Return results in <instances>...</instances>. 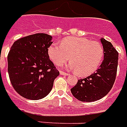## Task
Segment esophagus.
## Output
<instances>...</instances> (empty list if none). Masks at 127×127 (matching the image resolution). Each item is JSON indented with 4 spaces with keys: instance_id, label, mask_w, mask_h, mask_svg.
<instances>
[{
    "instance_id": "1",
    "label": "esophagus",
    "mask_w": 127,
    "mask_h": 127,
    "mask_svg": "<svg viewBox=\"0 0 127 127\" xmlns=\"http://www.w3.org/2000/svg\"><path fill=\"white\" fill-rule=\"evenodd\" d=\"M60 74L61 75H64V76H67V75H69V73H65V72L64 71H60Z\"/></svg>"
}]
</instances>
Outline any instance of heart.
Masks as SVG:
<instances>
[{
    "instance_id": "1",
    "label": "heart",
    "mask_w": 127,
    "mask_h": 127,
    "mask_svg": "<svg viewBox=\"0 0 127 127\" xmlns=\"http://www.w3.org/2000/svg\"><path fill=\"white\" fill-rule=\"evenodd\" d=\"M48 54L53 63L61 65L71 58L65 67L76 71L79 76L86 77L93 73L101 64L104 55L103 47L98 41L86 38L69 36L61 45L52 43L48 48Z\"/></svg>"
}]
</instances>
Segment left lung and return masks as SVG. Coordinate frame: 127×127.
Here are the masks:
<instances>
[{"label": "left lung", "mask_w": 127, "mask_h": 127, "mask_svg": "<svg viewBox=\"0 0 127 127\" xmlns=\"http://www.w3.org/2000/svg\"><path fill=\"white\" fill-rule=\"evenodd\" d=\"M104 51L103 61L95 73L78 80L71 92L84 102H93L103 98L112 89L117 73L118 53L109 41L101 39Z\"/></svg>", "instance_id": "1"}]
</instances>
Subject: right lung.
<instances>
[{
  "label": "right lung",
  "instance_id": "right-lung-1",
  "mask_svg": "<svg viewBox=\"0 0 127 127\" xmlns=\"http://www.w3.org/2000/svg\"><path fill=\"white\" fill-rule=\"evenodd\" d=\"M52 37L45 33L24 36L13 43L8 56L13 87L27 99L39 100L50 93L59 71L48 55Z\"/></svg>",
  "mask_w": 127,
  "mask_h": 127
}]
</instances>
